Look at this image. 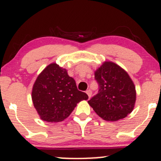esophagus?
<instances>
[{
  "mask_svg": "<svg viewBox=\"0 0 161 161\" xmlns=\"http://www.w3.org/2000/svg\"><path fill=\"white\" fill-rule=\"evenodd\" d=\"M86 94H88V96H89V97H91V96H92V90H90V89H88V90H86Z\"/></svg>",
  "mask_w": 161,
  "mask_h": 161,
  "instance_id": "34e87169",
  "label": "esophagus"
}]
</instances>
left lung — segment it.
<instances>
[{
  "label": "left lung",
  "mask_w": 161,
  "mask_h": 161,
  "mask_svg": "<svg viewBox=\"0 0 161 161\" xmlns=\"http://www.w3.org/2000/svg\"><path fill=\"white\" fill-rule=\"evenodd\" d=\"M94 79L99 90L88 103L98 116L114 122L131 113L136 102V87L122 68L106 61L94 72Z\"/></svg>",
  "instance_id": "obj_1"
}]
</instances>
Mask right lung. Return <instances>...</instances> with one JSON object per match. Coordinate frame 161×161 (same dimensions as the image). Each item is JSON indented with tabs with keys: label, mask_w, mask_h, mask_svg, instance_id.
Returning a JSON list of instances; mask_svg holds the SVG:
<instances>
[{
	"label": "right lung",
	"mask_w": 161,
	"mask_h": 161,
	"mask_svg": "<svg viewBox=\"0 0 161 161\" xmlns=\"http://www.w3.org/2000/svg\"><path fill=\"white\" fill-rule=\"evenodd\" d=\"M85 92L79 91L67 70L50 64L37 77L32 90V100L42 119L61 122L67 118L77 103L87 100Z\"/></svg>",
	"instance_id": "add662e5"
}]
</instances>
